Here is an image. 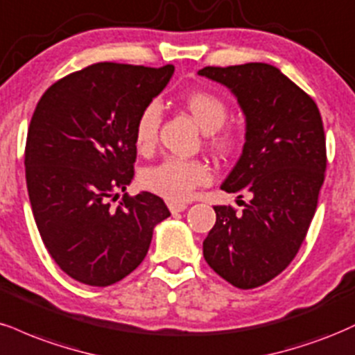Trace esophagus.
<instances>
[{
    "label": "esophagus",
    "instance_id": "obj_1",
    "mask_svg": "<svg viewBox=\"0 0 355 355\" xmlns=\"http://www.w3.org/2000/svg\"><path fill=\"white\" fill-rule=\"evenodd\" d=\"M168 207H169V211L173 212V214H178V212H182V211L187 209V204H184V202H169Z\"/></svg>",
    "mask_w": 355,
    "mask_h": 355
}]
</instances>
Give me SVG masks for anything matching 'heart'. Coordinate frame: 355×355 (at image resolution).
<instances>
[{
  "instance_id": "obj_1",
  "label": "heart",
  "mask_w": 355,
  "mask_h": 355,
  "mask_svg": "<svg viewBox=\"0 0 355 355\" xmlns=\"http://www.w3.org/2000/svg\"><path fill=\"white\" fill-rule=\"evenodd\" d=\"M181 104L191 112L196 123L211 132L209 146L220 154H231L239 144V137L232 129L223 128L229 110L220 96L206 89L187 91L181 96ZM161 124V107L151 103L137 116L132 131L135 148L139 154H151L156 148ZM211 169L201 159L166 157L141 173V184L149 193L161 196L171 202L187 201L198 187L209 184Z\"/></svg>"
}]
</instances>
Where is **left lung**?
I'll return each mask as SVG.
<instances>
[{
	"instance_id": "obj_1",
	"label": "left lung",
	"mask_w": 355,
	"mask_h": 355,
	"mask_svg": "<svg viewBox=\"0 0 355 355\" xmlns=\"http://www.w3.org/2000/svg\"><path fill=\"white\" fill-rule=\"evenodd\" d=\"M199 74L227 86L243 107V154L220 187L251 196L241 212L214 206L204 259L229 284L254 289L291 264L309 231L327 166L322 118L276 66H206Z\"/></svg>"
}]
</instances>
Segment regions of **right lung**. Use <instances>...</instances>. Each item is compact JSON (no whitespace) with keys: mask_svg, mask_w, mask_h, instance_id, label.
Instances as JSON below:
<instances>
[{"mask_svg":"<svg viewBox=\"0 0 355 355\" xmlns=\"http://www.w3.org/2000/svg\"><path fill=\"white\" fill-rule=\"evenodd\" d=\"M174 73L96 62L61 78L36 104L28 128L26 186L41 239L74 281L106 287L143 262L153 229L171 212L159 196L119 191L135 176L139 112Z\"/></svg>","mask_w":355,"mask_h":355,"instance_id":"1","label":"right lung"}]
</instances>
